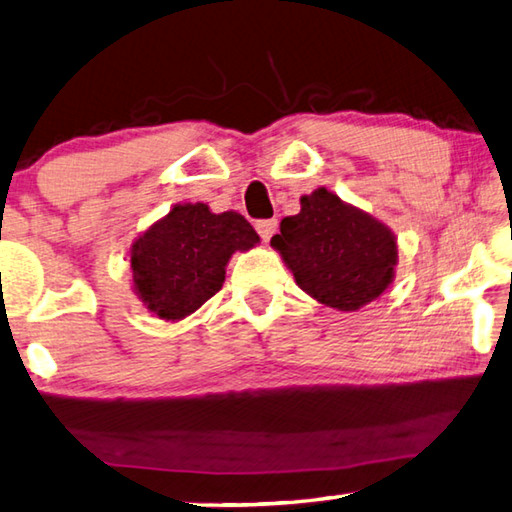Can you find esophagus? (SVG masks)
I'll list each match as a JSON object with an SVG mask.
<instances>
[{"instance_id":"1","label":"esophagus","mask_w":512,"mask_h":512,"mask_svg":"<svg viewBox=\"0 0 512 512\" xmlns=\"http://www.w3.org/2000/svg\"><path fill=\"white\" fill-rule=\"evenodd\" d=\"M255 228L259 232V237H262V241H271V237L275 235L277 230V221L275 219H262L255 223Z\"/></svg>"}]
</instances>
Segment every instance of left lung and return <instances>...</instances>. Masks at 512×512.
<instances>
[{"instance_id": "obj_1", "label": "left lung", "mask_w": 512, "mask_h": 512, "mask_svg": "<svg viewBox=\"0 0 512 512\" xmlns=\"http://www.w3.org/2000/svg\"><path fill=\"white\" fill-rule=\"evenodd\" d=\"M300 205V214L284 216L280 235L271 239L300 289L339 311L379 298L397 264L391 230L325 187L302 196Z\"/></svg>"}]
</instances>
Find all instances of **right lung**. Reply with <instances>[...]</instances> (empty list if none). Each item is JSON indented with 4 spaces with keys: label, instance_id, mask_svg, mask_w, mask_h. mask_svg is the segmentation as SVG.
<instances>
[{
    "label": "right lung",
    "instance_id": "1",
    "mask_svg": "<svg viewBox=\"0 0 512 512\" xmlns=\"http://www.w3.org/2000/svg\"><path fill=\"white\" fill-rule=\"evenodd\" d=\"M257 241L253 225L237 212L212 214L203 203L176 205L131 250L137 296L160 318H185L221 291L232 253Z\"/></svg>",
    "mask_w": 512,
    "mask_h": 512
}]
</instances>
